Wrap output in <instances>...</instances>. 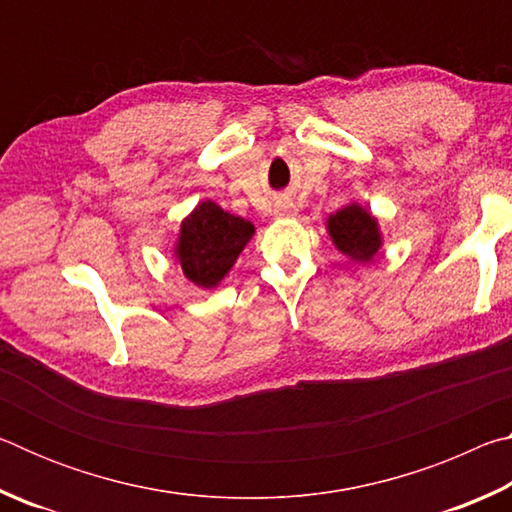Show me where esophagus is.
I'll return each mask as SVG.
<instances>
[{
  "label": "esophagus",
  "mask_w": 512,
  "mask_h": 512,
  "mask_svg": "<svg viewBox=\"0 0 512 512\" xmlns=\"http://www.w3.org/2000/svg\"><path fill=\"white\" fill-rule=\"evenodd\" d=\"M275 214H277V216H293V214H296V210H293L291 203L282 201V203L275 205Z\"/></svg>",
  "instance_id": "1"
}]
</instances>
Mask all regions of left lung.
I'll return each instance as SVG.
<instances>
[{"label":"left lung","mask_w":512,"mask_h":512,"mask_svg":"<svg viewBox=\"0 0 512 512\" xmlns=\"http://www.w3.org/2000/svg\"><path fill=\"white\" fill-rule=\"evenodd\" d=\"M327 232L332 244L352 262L368 264L377 257L381 241L379 221L366 207L350 203L327 216Z\"/></svg>","instance_id":"left-lung-1"}]
</instances>
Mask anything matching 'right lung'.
I'll return each instance as SVG.
<instances>
[{"instance_id": "right-lung-1", "label": "right lung", "mask_w": 512, "mask_h": 512, "mask_svg": "<svg viewBox=\"0 0 512 512\" xmlns=\"http://www.w3.org/2000/svg\"><path fill=\"white\" fill-rule=\"evenodd\" d=\"M255 235V225L225 212L214 201H201L180 223L173 257L183 275L201 289L219 287L241 250Z\"/></svg>"}]
</instances>
